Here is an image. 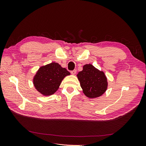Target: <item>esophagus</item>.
Listing matches in <instances>:
<instances>
[{"label":"esophagus","instance_id":"34e87169","mask_svg":"<svg viewBox=\"0 0 146 146\" xmlns=\"http://www.w3.org/2000/svg\"><path fill=\"white\" fill-rule=\"evenodd\" d=\"M76 72H77V70L76 69H74V70H71V71H70V73H71L72 75H75V74H76Z\"/></svg>","mask_w":146,"mask_h":146}]
</instances>
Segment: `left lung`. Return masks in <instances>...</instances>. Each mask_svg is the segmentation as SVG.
<instances>
[{
  "label": "left lung",
  "mask_w": 146,
  "mask_h": 146,
  "mask_svg": "<svg viewBox=\"0 0 146 146\" xmlns=\"http://www.w3.org/2000/svg\"><path fill=\"white\" fill-rule=\"evenodd\" d=\"M77 77L83 92L88 98H98L107 90V78L104 72L91 64L84 65L83 70L78 73Z\"/></svg>",
  "instance_id": "obj_1"
}]
</instances>
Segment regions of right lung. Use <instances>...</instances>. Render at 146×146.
Wrapping results in <instances>:
<instances>
[{
    "instance_id": "right-lung-1",
    "label": "right lung",
    "mask_w": 146,
    "mask_h": 146,
    "mask_svg": "<svg viewBox=\"0 0 146 146\" xmlns=\"http://www.w3.org/2000/svg\"><path fill=\"white\" fill-rule=\"evenodd\" d=\"M70 74L57 63L52 62L41 66L33 77L34 86L45 96L54 94L58 90L63 78Z\"/></svg>"
}]
</instances>
